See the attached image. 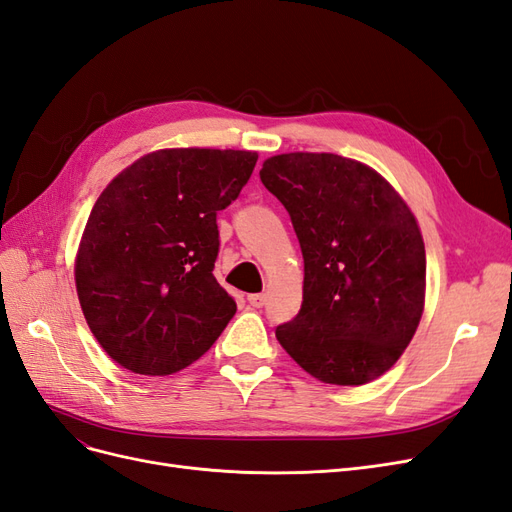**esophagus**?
I'll use <instances>...</instances> for the list:
<instances>
[{"label":"esophagus","instance_id":"1","mask_svg":"<svg viewBox=\"0 0 512 512\" xmlns=\"http://www.w3.org/2000/svg\"><path fill=\"white\" fill-rule=\"evenodd\" d=\"M247 301H250V305H254V307H262L267 303V294H260V292L247 294Z\"/></svg>","mask_w":512,"mask_h":512}]
</instances>
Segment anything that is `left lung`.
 Listing matches in <instances>:
<instances>
[{"label": "left lung", "mask_w": 512, "mask_h": 512, "mask_svg": "<svg viewBox=\"0 0 512 512\" xmlns=\"http://www.w3.org/2000/svg\"><path fill=\"white\" fill-rule=\"evenodd\" d=\"M260 179L290 213L305 262L301 312L275 329L277 342L320 382L380 378L425 309L414 213L374 168L335 153H280L262 162Z\"/></svg>", "instance_id": "obj_1"}]
</instances>
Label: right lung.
Returning <instances> with one entry per match:
<instances>
[{
    "label": "right lung",
    "mask_w": 512,
    "mask_h": 512,
    "mask_svg": "<svg viewBox=\"0 0 512 512\" xmlns=\"http://www.w3.org/2000/svg\"><path fill=\"white\" fill-rule=\"evenodd\" d=\"M256 160V151L158 149L98 196L74 282L91 333L115 363L170 376L222 335L237 303L213 275L215 215L239 196Z\"/></svg>",
    "instance_id": "right-lung-1"
}]
</instances>
